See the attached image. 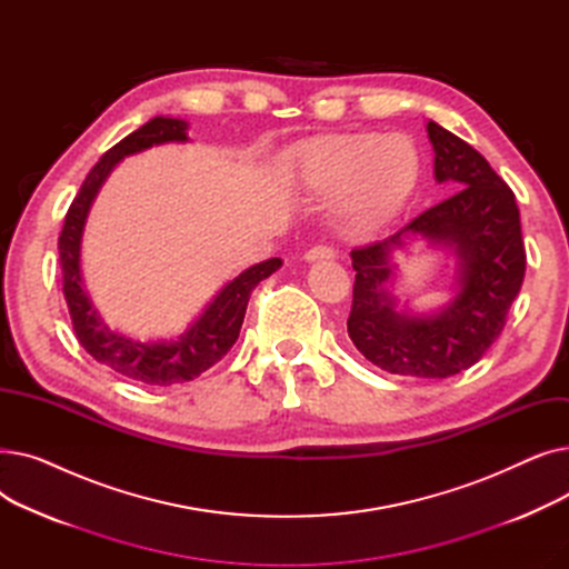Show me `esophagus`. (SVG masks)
Returning <instances> with one entry per match:
<instances>
[{"label": "esophagus", "mask_w": 569, "mask_h": 569, "mask_svg": "<svg viewBox=\"0 0 569 569\" xmlns=\"http://www.w3.org/2000/svg\"><path fill=\"white\" fill-rule=\"evenodd\" d=\"M337 258V251L332 247L327 244H318V247H311L307 253H305V260L307 262H316V260H332Z\"/></svg>", "instance_id": "esophagus-1"}]
</instances>
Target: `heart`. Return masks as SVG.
<instances>
[{
  "label": "heart",
  "instance_id": "obj_1",
  "mask_svg": "<svg viewBox=\"0 0 569 569\" xmlns=\"http://www.w3.org/2000/svg\"><path fill=\"white\" fill-rule=\"evenodd\" d=\"M297 184L320 200L348 198L367 228L392 221L412 198L422 157L406 133H348L302 147L292 159Z\"/></svg>",
  "mask_w": 569,
  "mask_h": 569
}]
</instances>
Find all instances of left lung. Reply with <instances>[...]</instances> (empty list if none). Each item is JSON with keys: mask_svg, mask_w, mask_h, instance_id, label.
I'll return each instance as SVG.
<instances>
[{"mask_svg": "<svg viewBox=\"0 0 569 569\" xmlns=\"http://www.w3.org/2000/svg\"><path fill=\"white\" fill-rule=\"evenodd\" d=\"M433 174L455 193L382 242L352 249V309L348 337L382 371L415 378H450L472 367L500 337L521 290L526 249L512 189L489 161L459 136L427 124ZM412 238L452 248L460 260L458 295L433 315L396 309L389 283L391 253Z\"/></svg>", "mask_w": 569, "mask_h": 569, "instance_id": "left-lung-1", "label": "left lung"}]
</instances>
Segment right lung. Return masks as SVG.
<instances>
[{"mask_svg": "<svg viewBox=\"0 0 569 569\" xmlns=\"http://www.w3.org/2000/svg\"><path fill=\"white\" fill-rule=\"evenodd\" d=\"M187 129L189 124L184 119L154 117L138 131L110 147L101 161L89 170L78 196L73 198L57 244L59 264H62L64 297L80 346L99 365L112 369L114 373L159 387L193 380L209 367H214L232 348L239 330H242L253 288L281 267V258H269L244 269L242 274L221 288V292L207 305V309L184 335L170 341H136L131 337L112 332L101 320L82 288L80 272V242L89 207H92L106 177L124 157L144 152V149L163 142H187Z\"/></svg>", "mask_w": 569, "mask_h": 569, "instance_id": "obj_1", "label": "right lung"}]
</instances>
